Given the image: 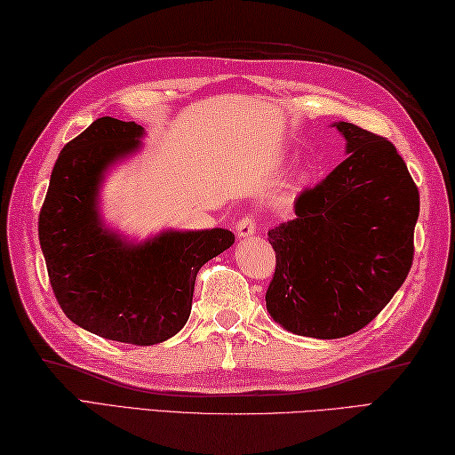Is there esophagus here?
<instances>
[{"instance_id":"34e87169","label":"esophagus","mask_w":455,"mask_h":455,"mask_svg":"<svg viewBox=\"0 0 455 455\" xmlns=\"http://www.w3.org/2000/svg\"><path fill=\"white\" fill-rule=\"evenodd\" d=\"M254 233H256V219L252 215L240 217L238 222H236V235H238V238L252 236Z\"/></svg>"}]
</instances>
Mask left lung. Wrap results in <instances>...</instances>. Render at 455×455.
<instances>
[{
  "label": "left lung",
  "mask_w": 455,
  "mask_h": 455,
  "mask_svg": "<svg viewBox=\"0 0 455 455\" xmlns=\"http://www.w3.org/2000/svg\"><path fill=\"white\" fill-rule=\"evenodd\" d=\"M347 158L295 201V219L267 233L275 274L266 307L285 331L350 336L383 311L409 275L419 188L393 144L334 123Z\"/></svg>",
  "instance_id": "left-lung-1"
}]
</instances>
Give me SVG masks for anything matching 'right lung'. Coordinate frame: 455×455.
<instances>
[{
    "mask_svg": "<svg viewBox=\"0 0 455 455\" xmlns=\"http://www.w3.org/2000/svg\"><path fill=\"white\" fill-rule=\"evenodd\" d=\"M142 132L137 123L101 117L66 144L38 215V240L56 301L74 324L152 346L188 323L197 272L233 246L235 235L164 230L134 244L105 228L98 209L105 172L139 150Z\"/></svg>",
    "mask_w": 455,
    "mask_h": 455,
    "instance_id": "1",
    "label": "right lung"
}]
</instances>
